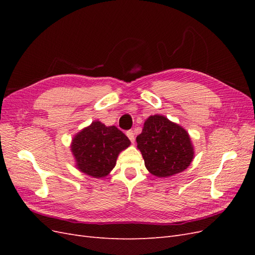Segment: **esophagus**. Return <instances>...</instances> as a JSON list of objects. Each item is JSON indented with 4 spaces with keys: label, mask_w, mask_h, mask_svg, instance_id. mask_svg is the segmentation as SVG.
<instances>
[{
    "label": "esophagus",
    "mask_w": 255,
    "mask_h": 255,
    "mask_svg": "<svg viewBox=\"0 0 255 255\" xmlns=\"http://www.w3.org/2000/svg\"><path fill=\"white\" fill-rule=\"evenodd\" d=\"M127 136L128 137V139L132 141V142H134L135 141V133L133 132V130H128L127 132Z\"/></svg>",
    "instance_id": "obj_1"
}]
</instances>
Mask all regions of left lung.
Wrapping results in <instances>:
<instances>
[{
    "mask_svg": "<svg viewBox=\"0 0 255 255\" xmlns=\"http://www.w3.org/2000/svg\"><path fill=\"white\" fill-rule=\"evenodd\" d=\"M136 141L145 168L158 177L184 171L194 158L188 133L164 116L154 115L146 119Z\"/></svg>",
    "mask_w": 255,
    "mask_h": 255,
    "instance_id": "left-lung-1",
    "label": "left lung"
}]
</instances>
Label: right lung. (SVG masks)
Listing matches in <instances>:
<instances>
[{
  "label": "right lung",
  "mask_w": 255,
  "mask_h": 255,
  "mask_svg": "<svg viewBox=\"0 0 255 255\" xmlns=\"http://www.w3.org/2000/svg\"><path fill=\"white\" fill-rule=\"evenodd\" d=\"M129 143L119 128L95 121L73 138L71 150L78 169L100 179L113 170L118 154Z\"/></svg>",
  "instance_id": "1"
}]
</instances>
